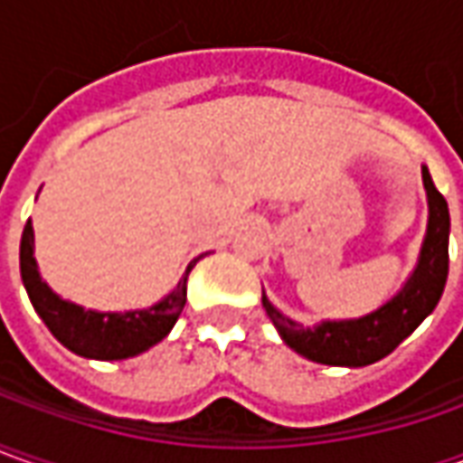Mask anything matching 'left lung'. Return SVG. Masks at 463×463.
Wrapping results in <instances>:
<instances>
[{
  "label": "left lung",
  "mask_w": 463,
  "mask_h": 463,
  "mask_svg": "<svg viewBox=\"0 0 463 463\" xmlns=\"http://www.w3.org/2000/svg\"><path fill=\"white\" fill-rule=\"evenodd\" d=\"M422 184L428 192V232L420 259L405 287L387 305L356 320H323L305 327L281 315L263 295V310L279 330L281 341L305 359L327 366H369L390 356L422 320L436 310L449 277V204L443 200L428 168L422 166Z\"/></svg>",
  "instance_id": "1"
}]
</instances>
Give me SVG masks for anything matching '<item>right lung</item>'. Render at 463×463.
I'll list each match as a JSON object with an SVG mask.
<instances>
[{"mask_svg":"<svg viewBox=\"0 0 463 463\" xmlns=\"http://www.w3.org/2000/svg\"><path fill=\"white\" fill-rule=\"evenodd\" d=\"M33 250H35V232L27 220L23 241H20V274H23V284L33 307L41 315L48 330L69 351H73L76 356H84V359L99 361L130 359V356L148 351L158 341H164L184 310L186 277L194 269V263L200 261V259H194L189 263L179 284L161 302H156L146 310L97 312L84 310L69 299H61L41 279Z\"/></svg>","mask_w":463,"mask_h":463,"instance_id":"add662e5","label":"right lung"}]
</instances>
